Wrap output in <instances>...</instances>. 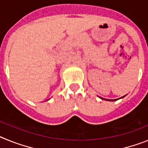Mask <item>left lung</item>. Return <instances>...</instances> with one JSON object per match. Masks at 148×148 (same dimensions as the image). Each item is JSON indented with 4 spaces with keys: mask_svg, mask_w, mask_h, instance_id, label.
I'll list each match as a JSON object with an SVG mask.
<instances>
[{
    "mask_svg": "<svg viewBox=\"0 0 148 148\" xmlns=\"http://www.w3.org/2000/svg\"><path fill=\"white\" fill-rule=\"evenodd\" d=\"M124 96H123V97H124ZM102 98V97H101ZM103 99V98H102ZM105 100H106V101H117V100H119V99H115V100H109V99H105Z\"/></svg>",
    "mask_w": 148,
    "mask_h": 148,
    "instance_id": "8db88e82",
    "label": "left lung"
}]
</instances>
